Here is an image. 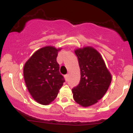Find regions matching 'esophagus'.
<instances>
[{"mask_svg":"<svg viewBox=\"0 0 133 133\" xmlns=\"http://www.w3.org/2000/svg\"><path fill=\"white\" fill-rule=\"evenodd\" d=\"M64 77H65V79L67 80V79L69 78V74H66V75H65L64 76Z\"/></svg>","mask_w":133,"mask_h":133,"instance_id":"obj_1","label":"esophagus"}]
</instances>
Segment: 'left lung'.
Listing matches in <instances>:
<instances>
[{"label":"left lung","mask_w":133,"mask_h":133,"mask_svg":"<svg viewBox=\"0 0 133 133\" xmlns=\"http://www.w3.org/2000/svg\"><path fill=\"white\" fill-rule=\"evenodd\" d=\"M81 71L79 84L72 89L77 104L88 107L98 102L106 94L112 79L101 55L92 47L76 49Z\"/></svg>","instance_id":"1"}]
</instances>
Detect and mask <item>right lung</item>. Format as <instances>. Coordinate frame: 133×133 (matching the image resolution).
I'll return each instance as SVG.
<instances>
[{"instance_id":"obj_1","label":"right lung","mask_w":133,"mask_h":133,"mask_svg":"<svg viewBox=\"0 0 133 133\" xmlns=\"http://www.w3.org/2000/svg\"><path fill=\"white\" fill-rule=\"evenodd\" d=\"M61 48L45 46L34 53L24 67V77L29 92L38 103L48 105L57 97L65 80L57 62Z\"/></svg>"}]
</instances>
